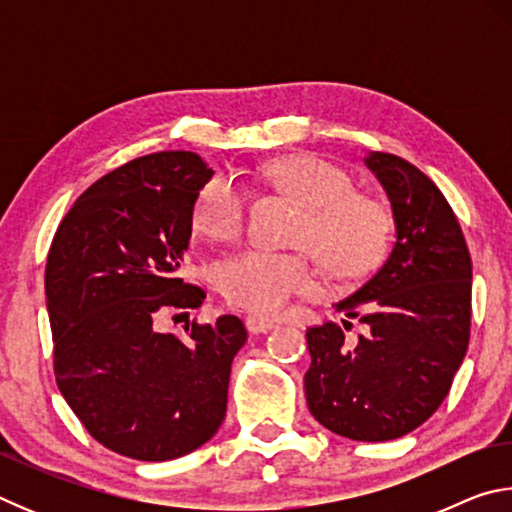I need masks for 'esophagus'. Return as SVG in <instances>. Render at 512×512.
Returning a JSON list of instances; mask_svg holds the SVG:
<instances>
[{
	"label": "esophagus",
	"instance_id": "34e87169",
	"mask_svg": "<svg viewBox=\"0 0 512 512\" xmlns=\"http://www.w3.org/2000/svg\"><path fill=\"white\" fill-rule=\"evenodd\" d=\"M277 323L273 318H264V316H248L246 318V327H248V332H253V334H264V332H271V329L275 327Z\"/></svg>",
	"mask_w": 512,
	"mask_h": 512
}]
</instances>
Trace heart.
Returning a JSON list of instances; mask_svg holds the SVG:
<instances>
[{
  "mask_svg": "<svg viewBox=\"0 0 512 512\" xmlns=\"http://www.w3.org/2000/svg\"><path fill=\"white\" fill-rule=\"evenodd\" d=\"M259 176L300 207L293 244L307 248L329 275L348 280L384 257L391 212L377 196L357 192L345 169L314 155H293L266 164ZM248 207V192L237 180L214 176L196 196L192 225L212 241H235L246 228ZM216 284L230 305L275 314L293 296L316 287V271L307 253L248 248L223 259Z\"/></svg>",
  "mask_w": 512,
  "mask_h": 512,
  "instance_id": "1",
  "label": "heart"
}]
</instances>
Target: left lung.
I'll return each instance as SVG.
<instances>
[{
    "mask_svg": "<svg viewBox=\"0 0 512 512\" xmlns=\"http://www.w3.org/2000/svg\"><path fill=\"white\" fill-rule=\"evenodd\" d=\"M366 164L391 201L395 241L379 271L336 302L366 332L345 339L350 320L307 329L305 393L329 431L384 443L418 429L452 388L470 343L472 259L429 176L393 153Z\"/></svg>",
    "mask_w": 512,
    "mask_h": 512,
    "instance_id": "8db88e82",
    "label": "left lung"
}]
</instances>
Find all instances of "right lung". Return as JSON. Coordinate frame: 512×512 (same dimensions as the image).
Returning a JSON list of instances; mask_svg holds the SVG:
<instances>
[{"mask_svg":"<svg viewBox=\"0 0 512 512\" xmlns=\"http://www.w3.org/2000/svg\"><path fill=\"white\" fill-rule=\"evenodd\" d=\"M212 173L189 151L126 162L85 189L47 255L56 384L97 443L135 461H171L219 431L248 339L237 316L194 320L185 336L155 329L205 300L180 268Z\"/></svg>","mask_w":512,"mask_h":512,"instance_id":"add662e5","label":"right lung"}]
</instances>
